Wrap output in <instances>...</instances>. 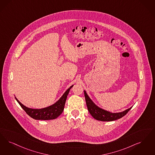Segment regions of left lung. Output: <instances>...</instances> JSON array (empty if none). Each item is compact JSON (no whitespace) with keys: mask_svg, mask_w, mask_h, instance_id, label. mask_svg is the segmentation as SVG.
I'll use <instances>...</instances> for the list:
<instances>
[{"mask_svg":"<svg viewBox=\"0 0 155 155\" xmlns=\"http://www.w3.org/2000/svg\"><path fill=\"white\" fill-rule=\"evenodd\" d=\"M84 95L86 100L87 108L89 113L95 119L100 121H113L122 118L132 108L131 107L130 108H128L120 112L112 113L111 112L106 111L105 110H103L99 107L97 105H96L92 101V100L88 96L85 91H84Z\"/></svg>","mask_w":155,"mask_h":155,"instance_id":"obj_1","label":"left lung"}]
</instances>
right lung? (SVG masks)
I'll use <instances>...</instances> for the list:
<instances>
[{
    "label": "right lung",
    "instance_id": "right-lung-1",
    "mask_svg": "<svg viewBox=\"0 0 155 155\" xmlns=\"http://www.w3.org/2000/svg\"><path fill=\"white\" fill-rule=\"evenodd\" d=\"M71 86L62 95V97L58 100L55 104L50 105L49 107L41 108V109H33L23 105L20 101H19L15 97V99L18 103L23 108L26 114L31 118L36 120H51L58 118L64 110V104L67 99L70 89L73 87Z\"/></svg>",
    "mask_w": 155,
    "mask_h": 155
}]
</instances>
